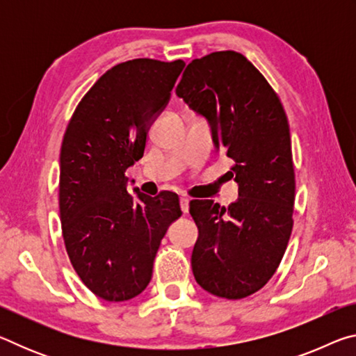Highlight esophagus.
I'll list each match as a JSON object with an SVG mask.
<instances>
[{
	"instance_id": "1",
	"label": "esophagus",
	"mask_w": 356,
	"mask_h": 356,
	"mask_svg": "<svg viewBox=\"0 0 356 356\" xmlns=\"http://www.w3.org/2000/svg\"><path fill=\"white\" fill-rule=\"evenodd\" d=\"M180 209H182V212L184 213H188V210H190V200L188 197H180Z\"/></svg>"
}]
</instances>
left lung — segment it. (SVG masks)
Here are the masks:
<instances>
[{"label":"left lung","instance_id":"obj_1","mask_svg":"<svg viewBox=\"0 0 356 356\" xmlns=\"http://www.w3.org/2000/svg\"><path fill=\"white\" fill-rule=\"evenodd\" d=\"M176 94L209 120L215 147L234 161L240 196L229 207L190 202L200 231L193 275L216 297L245 298L275 275L292 234L295 172L286 111L261 72L232 50L193 59Z\"/></svg>","mask_w":356,"mask_h":356}]
</instances>
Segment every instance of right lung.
<instances>
[{"label":"right lung","mask_w":356,"mask_h":356,"mask_svg":"<svg viewBox=\"0 0 356 356\" xmlns=\"http://www.w3.org/2000/svg\"><path fill=\"white\" fill-rule=\"evenodd\" d=\"M182 59L138 58L106 70L84 94L63 138L59 216L72 267L106 301L140 295L179 196L127 190V168L143 156L154 118L170 100Z\"/></svg>","instance_id":"add662e5"}]
</instances>
